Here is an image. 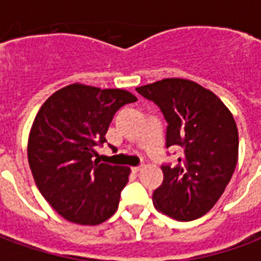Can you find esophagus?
<instances>
[{"label": "esophagus", "mask_w": 261, "mask_h": 261, "mask_svg": "<svg viewBox=\"0 0 261 261\" xmlns=\"http://www.w3.org/2000/svg\"><path fill=\"white\" fill-rule=\"evenodd\" d=\"M141 169H142V166H134V168H131V170H133L134 173H138Z\"/></svg>", "instance_id": "obj_1"}]
</instances>
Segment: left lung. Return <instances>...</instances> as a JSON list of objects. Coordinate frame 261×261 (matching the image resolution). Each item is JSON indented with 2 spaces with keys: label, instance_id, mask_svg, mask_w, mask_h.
Segmentation results:
<instances>
[{
  "label": "left lung",
  "instance_id": "1",
  "mask_svg": "<svg viewBox=\"0 0 261 261\" xmlns=\"http://www.w3.org/2000/svg\"><path fill=\"white\" fill-rule=\"evenodd\" d=\"M137 92L158 105L168 121L166 147L183 155L162 166L164 181L153 205L177 221L205 215L222 196L238 162L239 136L233 116L214 92L183 78H166Z\"/></svg>",
  "mask_w": 261,
  "mask_h": 261
}]
</instances>
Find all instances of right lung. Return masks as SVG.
Returning a JSON list of instances; mask_svg holds the SVG:
<instances>
[{
  "instance_id": "1",
  "label": "right lung",
  "mask_w": 261,
  "mask_h": 261,
  "mask_svg": "<svg viewBox=\"0 0 261 261\" xmlns=\"http://www.w3.org/2000/svg\"><path fill=\"white\" fill-rule=\"evenodd\" d=\"M137 97L124 89L71 84L37 112L28 141L32 175L46 201L74 224L97 225L119 207L130 168L92 161L114 113Z\"/></svg>"
}]
</instances>
